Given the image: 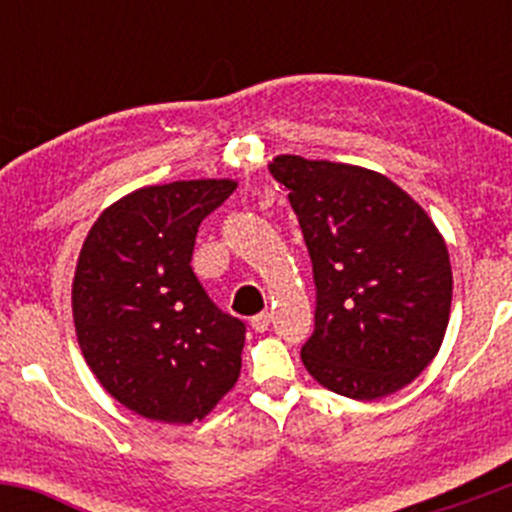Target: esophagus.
<instances>
[{"instance_id":"1","label":"esophagus","mask_w":512,"mask_h":512,"mask_svg":"<svg viewBox=\"0 0 512 512\" xmlns=\"http://www.w3.org/2000/svg\"><path fill=\"white\" fill-rule=\"evenodd\" d=\"M270 314L267 312H260V314H255V317L250 319V327L255 329V332H267V327H270Z\"/></svg>"}]
</instances>
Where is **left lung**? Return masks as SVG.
<instances>
[{"mask_svg":"<svg viewBox=\"0 0 512 512\" xmlns=\"http://www.w3.org/2000/svg\"><path fill=\"white\" fill-rule=\"evenodd\" d=\"M270 173L289 190L312 257L307 371L347 399L404 389L431 364L448 327L453 277L441 232L374 170L277 156Z\"/></svg>","mask_w":512,"mask_h":512,"instance_id":"8db88e82","label":"left lung"}]
</instances>
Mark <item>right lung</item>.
Segmentation results:
<instances>
[{
  "label": "right lung",
  "instance_id": "right-lung-1",
  "mask_svg": "<svg viewBox=\"0 0 512 512\" xmlns=\"http://www.w3.org/2000/svg\"><path fill=\"white\" fill-rule=\"evenodd\" d=\"M232 180H175L126 195L86 235L74 324L103 389L138 416L193 423L235 386L245 322L223 312L190 260Z\"/></svg>",
  "mask_w": 512,
  "mask_h": 512
}]
</instances>
